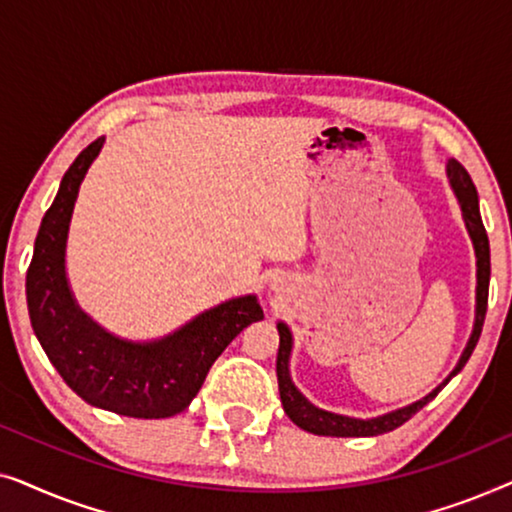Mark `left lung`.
Listing matches in <instances>:
<instances>
[{
    "label": "left lung",
    "mask_w": 512,
    "mask_h": 512,
    "mask_svg": "<svg viewBox=\"0 0 512 512\" xmlns=\"http://www.w3.org/2000/svg\"><path fill=\"white\" fill-rule=\"evenodd\" d=\"M447 177H450L452 191H454V195H457V200L461 205V214H464V223L468 228V235H471V240H473L475 258H478V289H475V326H473L471 340H468L464 354H461V359L457 363V368H454L452 373L447 375V380L443 384H438V387L433 389L429 396L419 398L417 403L405 405V408L387 412V415H382V417L354 419V417H345V415H335V412H326V410L314 408V405L307 401V398L296 389V384L291 382L289 356H291L293 338H291L289 326L279 321V324H277V331H279V352H277L279 398H282L286 415H289L291 422L298 424L300 429L317 433V436H335V438L380 436V433L394 431L401 424L408 422L412 415H417V412L422 410L426 403L433 401V398L438 396V391L443 389L445 384L450 382L461 368L466 366L468 359H471L473 349L480 340L482 324H485V314H487L489 272H492V265H489V240H487V230H485V226H482V219H480L478 191H475L471 174L464 170V165L457 163V160L452 158V160H447Z\"/></svg>",
    "instance_id": "1"
}]
</instances>
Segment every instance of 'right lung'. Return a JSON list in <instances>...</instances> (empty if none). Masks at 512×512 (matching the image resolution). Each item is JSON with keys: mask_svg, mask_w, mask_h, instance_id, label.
Returning a JSON list of instances; mask_svg holds the SVG:
<instances>
[{"mask_svg": "<svg viewBox=\"0 0 512 512\" xmlns=\"http://www.w3.org/2000/svg\"><path fill=\"white\" fill-rule=\"evenodd\" d=\"M104 137L83 149L41 219L27 268V310L41 347L69 389L95 408L139 419L186 410L202 382L242 328L263 319L256 296H242L202 312L179 331L153 342H128L95 324L76 305L65 272V247L74 202Z\"/></svg>", "mask_w": 512, "mask_h": 512, "instance_id": "add662e5", "label": "right lung"}]
</instances>
